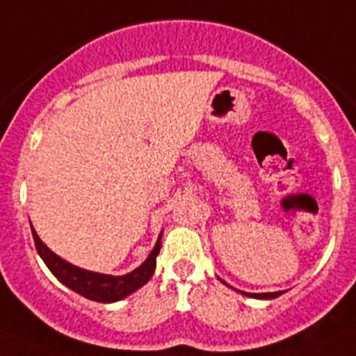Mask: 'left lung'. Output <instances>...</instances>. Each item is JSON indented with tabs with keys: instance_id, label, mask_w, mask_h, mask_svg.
Instances as JSON below:
<instances>
[{
	"instance_id": "left-lung-1",
	"label": "left lung",
	"mask_w": 356,
	"mask_h": 356,
	"mask_svg": "<svg viewBox=\"0 0 356 356\" xmlns=\"http://www.w3.org/2000/svg\"><path fill=\"white\" fill-rule=\"evenodd\" d=\"M222 282V280H221ZM222 284H226V282H222ZM228 285V284H226ZM241 294L248 296V298H257V300H275V298H278V296L284 294V291H278V292H262V294H251V292H242Z\"/></svg>"
}]
</instances>
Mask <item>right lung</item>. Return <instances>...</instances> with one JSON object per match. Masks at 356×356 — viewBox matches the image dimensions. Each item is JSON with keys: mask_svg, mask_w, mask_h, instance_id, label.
<instances>
[{"mask_svg": "<svg viewBox=\"0 0 356 356\" xmlns=\"http://www.w3.org/2000/svg\"><path fill=\"white\" fill-rule=\"evenodd\" d=\"M31 235L35 241L37 253L40 254V259L44 264L48 266L49 271L55 275V278L69 287L71 291L78 292L80 296L87 298V300L97 301V303H114V301L124 300L127 296L134 294L135 291H139L143 285L149 282V278L155 273L156 267V257L162 248V232L156 241L155 248L147 254V259L140 264L137 269H134L128 275L122 276H112V275H103V273H94L81 269L78 266H72L67 260L60 259L58 254L53 253L37 235V232L31 226Z\"/></svg>", "mask_w": 356, "mask_h": 356, "instance_id": "right-lung-1", "label": "right lung"}]
</instances>
